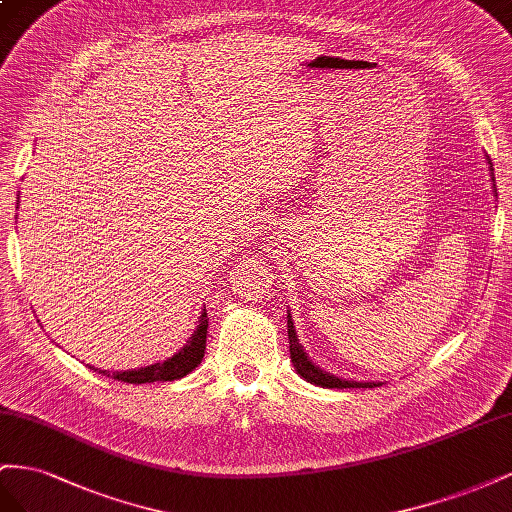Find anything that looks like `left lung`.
Returning <instances> with one entry per match:
<instances>
[{"label":"left lung","instance_id":"1","mask_svg":"<svg viewBox=\"0 0 512 512\" xmlns=\"http://www.w3.org/2000/svg\"><path fill=\"white\" fill-rule=\"evenodd\" d=\"M489 165H491V160H489ZM287 337H289L291 360H294V367L298 369V373L306 379V382L324 386V388H373V386H379V384H371V382H345V379H339V377L324 373L319 367H315V364L302 352V347L298 345L296 330H294V324H291L289 315H287Z\"/></svg>","mask_w":512,"mask_h":512}]
</instances>
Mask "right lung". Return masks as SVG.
<instances>
[{
  "label": "right lung",
  "mask_w": 512,
  "mask_h": 512,
  "mask_svg": "<svg viewBox=\"0 0 512 512\" xmlns=\"http://www.w3.org/2000/svg\"><path fill=\"white\" fill-rule=\"evenodd\" d=\"M206 334H208V313H206V309H203V313L199 317V326L191 337V341H188L182 352L175 354L171 360L156 362V364H152V367H143L137 371H122V373L100 371V373H105L107 377H113V379H118V382H126V384L173 382V379H180V377L191 373L201 362L203 354H206Z\"/></svg>",
  "instance_id": "right-lung-1"
}]
</instances>
